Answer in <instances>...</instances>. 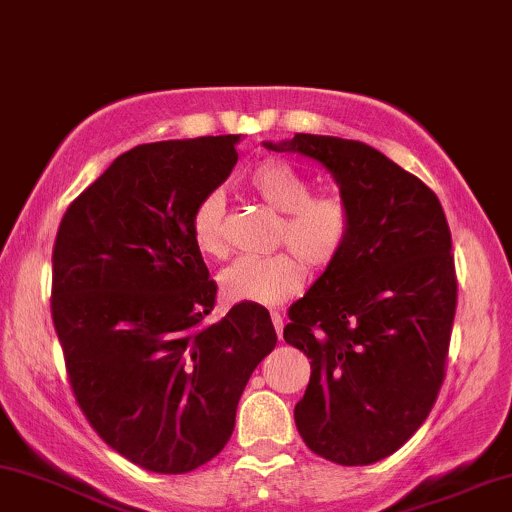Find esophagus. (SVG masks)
<instances>
[{"label": "esophagus", "instance_id": "obj_1", "mask_svg": "<svg viewBox=\"0 0 512 512\" xmlns=\"http://www.w3.org/2000/svg\"><path fill=\"white\" fill-rule=\"evenodd\" d=\"M270 318H273V325H275V332L277 337H282V330H285V318H282L277 311H270Z\"/></svg>", "mask_w": 512, "mask_h": 512}]
</instances>
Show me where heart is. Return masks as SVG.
<instances>
[{
  "label": "heart",
  "instance_id": "heart-1",
  "mask_svg": "<svg viewBox=\"0 0 512 512\" xmlns=\"http://www.w3.org/2000/svg\"><path fill=\"white\" fill-rule=\"evenodd\" d=\"M251 192L273 211L282 213L273 244L289 249L268 256H244L220 275L227 301L239 304H280L299 292L306 266L323 270L344 254L353 232V208L339 192L311 194V182L282 159L256 163L246 180ZM189 232L194 246L208 258L230 251L225 230L223 192H206L192 208Z\"/></svg>",
  "mask_w": 512,
  "mask_h": 512
}]
</instances>
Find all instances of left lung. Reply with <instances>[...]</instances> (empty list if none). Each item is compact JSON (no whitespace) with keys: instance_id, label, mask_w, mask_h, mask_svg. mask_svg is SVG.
<instances>
[{"instance_id":"8db88e82","label":"left lung","mask_w":512,"mask_h":512,"mask_svg":"<svg viewBox=\"0 0 512 512\" xmlns=\"http://www.w3.org/2000/svg\"><path fill=\"white\" fill-rule=\"evenodd\" d=\"M266 147L323 163L353 208L344 254L287 311L285 342L311 358L296 430L332 463H377L418 432L446 377L458 280L444 208L363 142L296 132Z\"/></svg>"}]
</instances>
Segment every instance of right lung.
Wrapping results in <instances>:
<instances>
[{"mask_svg":"<svg viewBox=\"0 0 512 512\" xmlns=\"http://www.w3.org/2000/svg\"><path fill=\"white\" fill-rule=\"evenodd\" d=\"M239 135L125 151L63 213L52 251V320L92 430L161 475L225 449L239 396L275 349L270 313L237 304L206 323L218 285L189 232L237 163Z\"/></svg>","mask_w":512,"mask_h":512,"instance_id":"1","label":"right lung"}]
</instances>
